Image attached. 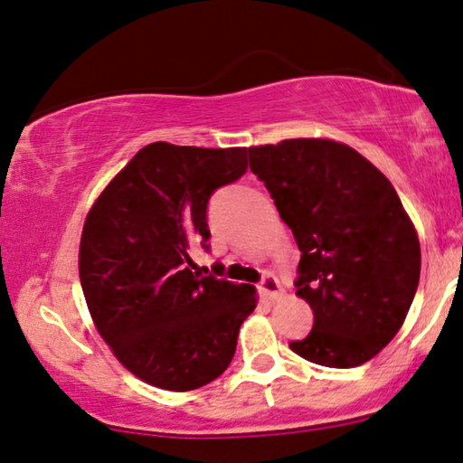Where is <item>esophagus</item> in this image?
<instances>
[{"label":"esophagus","instance_id":"esophagus-1","mask_svg":"<svg viewBox=\"0 0 463 463\" xmlns=\"http://www.w3.org/2000/svg\"><path fill=\"white\" fill-rule=\"evenodd\" d=\"M259 293H261L265 299L274 301L278 297H282V287H280V280L274 274H265L263 280L259 282Z\"/></svg>","mask_w":463,"mask_h":463}]
</instances>
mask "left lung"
<instances>
[{
  "mask_svg": "<svg viewBox=\"0 0 463 463\" xmlns=\"http://www.w3.org/2000/svg\"><path fill=\"white\" fill-rule=\"evenodd\" d=\"M249 157L301 250L295 287L314 326L290 350L331 369L364 364L394 339L420 284V240L396 189L328 138L261 145Z\"/></svg>",
  "mask_w": 463,
  "mask_h": 463,
  "instance_id": "1",
  "label": "left lung"
}]
</instances>
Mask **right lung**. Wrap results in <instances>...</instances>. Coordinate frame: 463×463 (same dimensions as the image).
Returning a JSON list of instances; mask_svg holds the SVG:
<instances>
[{
  "label": "right lung",
  "instance_id": "right-lung-1",
  "mask_svg": "<svg viewBox=\"0 0 463 463\" xmlns=\"http://www.w3.org/2000/svg\"><path fill=\"white\" fill-rule=\"evenodd\" d=\"M246 149L151 143L88 213L80 280L100 337L156 388L187 392L217 379L257 306L255 287L194 271L208 250V202L246 173Z\"/></svg>",
  "mask_w": 463,
  "mask_h": 463
}]
</instances>
